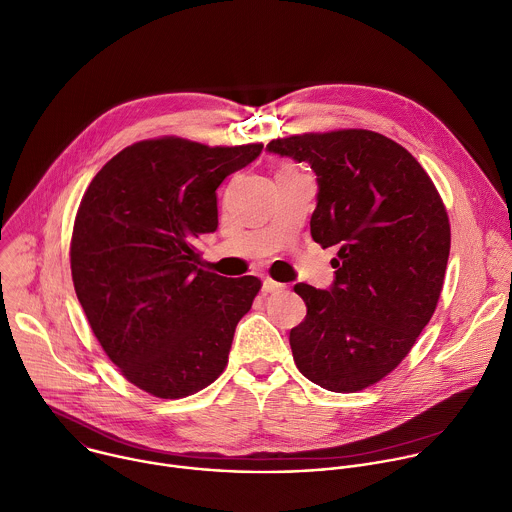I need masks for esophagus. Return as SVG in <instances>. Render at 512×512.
I'll list each match as a JSON object with an SVG mask.
<instances>
[{"label":"esophagus","mask_w":512,"mask_h":512,"mask_svg":"<svg viewBox=\"0 0 512 512\" xmlns=\"http://www.w3.org/2000/svg\"><path fill=\"white\" fill-rule=\"evenodd\" d=\"M262 290H264V292H270V294L282 292V290H284V284H280V282H276V280H272V278H266V280L262 282Z\"/></svg>","instance_id":"1"}]
</instances>
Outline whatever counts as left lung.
<instances>
[{
	"mask_svg": "<svg viewBox=\"0 0 512 512\" xmlns=\"http://www.w3.org/2000/svg\"><path fill=\"white\" fill-rule=\"evenodd\" d=\"M266 148L310 164V234L338 246L330 290L294 286L306 302L290 330L294 362L332 392L372 386L404 360L438 304L450 252L442 198L408 150L370 130L310 132Z\"/></svg>",
	"mask_w": 512,
	"mask_h": 512,
	"instance_id": "1",
	"label": "left lung"
}]
</instances>
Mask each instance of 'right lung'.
Segmentation results:
<instances>
[{
    "mask_svg": "<svg viewBox=\"0 0 512 512\" xmlns=\"http://www.w3.org/2000/svg\"><path fill=\"white\" fill-rule=\"evenodd\" d=\"M262 144L164 136L116 154L90 182L72 232V280L108 358L138 388L184 398L226 368L240 318L262 286L200 266L218 228L216 190Z\"/></svg>",
    "mask_w": 512,
    "mask_h": 512,
    "instance_id": "obj_1",
    "label": "right lung"
}]
</instances>
